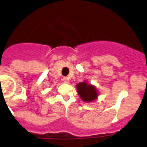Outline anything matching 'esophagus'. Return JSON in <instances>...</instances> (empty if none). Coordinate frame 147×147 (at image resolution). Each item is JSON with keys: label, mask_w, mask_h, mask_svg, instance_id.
I'll return each mask as SVG.
<instances>
[{"label": "esophagus", "mask_w": 147, "mask_h": 147, "mask_svg": "<svg viewBox=\"0 0 147 147\" xmlns=\"http://www.w3.org/2000/svg\"><path fill=\"white\" fill-rule=\"evenodd\" d=\"M63 81L65 83H69V79L67 77H64L63 79Z\"/></svg>", "instance_id": "esophagus-1"}]
</instances>
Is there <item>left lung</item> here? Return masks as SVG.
Returning <instances> with one entry per match:
<instances>
[{
	"label": "left lung",
	"mask_w": 147,
	"mask_h": 147,
	"mask_svg": "<svg viewBox=\"0 0 147 147\" xmlns=\"http://www.w3.org/2000/svg\"><path fill=\"white\" fill-rule=\"evenodd\" d=\"M77 90L81 99L84 102H92L98 96L96 88L92 85L87 84L86 82L77 84Z\"/></svg>",
	"instance_id": "left-lung-1"
}]
</instances>
